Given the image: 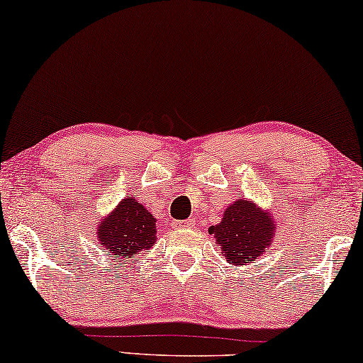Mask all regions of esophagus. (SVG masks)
<instances>
[{
	"label": "esophagus",
	"instance_id": "1",
	"mask_svg": "<svg viewBox=\"0 0 363 363\" xmlns=\"http://www.w3.org/2000/svg\"><path fill=\"white\" fill-rule=\"evenodd\" d=\"M173 225H175V228H178V230H182V228H193V226H195V220L175 221V223H173Z\"/></svg>",
	"mask_w": 363,
	"mask_h": 363
}]
</instances>
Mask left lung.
<instances>
[{
  "label": "left lung",
  "instance_id": "8db88e82",
  "mask_svg": "<svg viewBox=\"0 0 363 363\" xmlns=\"http://www.w3.org/2000/svg\"><path fill=\"white\" fill-rule=\"evenodd\" d=\"M274 218L252 201L238 200L226 208L221 223L208 233L221 246L226 261L236 266L251 264L259 259L274 238Z\"/></svg>",
  "mask_w": 363,
  "mask_h": 363
}]
</instances>
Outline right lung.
Instances as JSON below:
<instances>
[{
  "mask_svg": "<svg viewBox=\"0 0 363 363\" xmlns=\"http://www.w3.org/2000/svg\"><path fill=\"white\" fill-rule=\"evenodd\" d=\"M155 218L135 198L127 196L106 220L99 223L97 238L102 247L125 261L157 241ZM122 264V262H121Z\"/></svg>",
  "mask_w": 363,
  "mask_h": 363,
  "instance_id": "1",
  "label": "right lung"
}]
</instances>
